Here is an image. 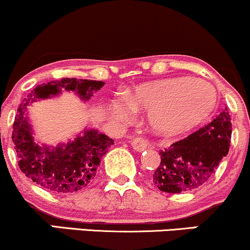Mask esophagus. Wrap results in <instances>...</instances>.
<instances>
[{
	"label": "esophagus",
	"instance_id": "34e87169",
	"mask_svg": "<svg viewBox=\"0 0 250 250\" xmlns=\"http://www.w3.org/2000/svg\"><path fill=\"white\" fill-rule=\"evenodd\" d=\"M130 145L136 151H143L148 148L147 140H145L143 137H135L130 141Z\"/></svg>",
	"mask_w": 250,
	"mask_h": 250
}]
</instances>
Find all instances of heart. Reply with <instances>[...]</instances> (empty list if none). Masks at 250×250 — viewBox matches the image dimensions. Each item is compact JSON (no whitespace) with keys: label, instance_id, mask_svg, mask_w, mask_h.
<instances>
[{"label":"heart","instance_id":"b5f03b06","mask_svg":"<svg viewBox=\"0 0 250 250\" xmlns=\"http://www.w3.org/2000/svg\"><path fill=\"white\" fill-rule=\"evenodd\" d=\"M217 104L216 90L210 83L174 77L139 85L130 100H116L111 114L125 119L133 105L147 109V121L155 133L173 135L190 130L211 115Z\"/></svg>","mask_w":250,"mask_h":250}]
</instances>
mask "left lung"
<instances>
[{"mask_svg": "<svg viewBox=\"0 0 250 250\" xmlns=\"http://www.w3.org/2000/svg\"><path fill=\"white\" fill-rule=\"evenodd\" d=\"M230 120L225 108L209 125L160 150L161 163L153 175L154 185L169 194L193 190L205 185L229 151Z\"/></svg>", "mask_w": 250, "mask_h": 250, "instance_id": "8db88e82", "label": "left lung"}]
</instances>
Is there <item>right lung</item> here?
I'll list each match as a JSON object with an SVG mask.
<instances>
[{"label": "right lung", "mask_w": 250, "mask_h": 250, "mask_svg": "<svg viewBox=\"0 0 250 250\" xmlns=\"http://www.w3.org/2000/svg\"><path fill=\"white\" fill-rule=\"evenodd\" d=\"M104 82L65 79L39 84L20 104L13 125V142L19 157V167L25 176L47 190L71 194L82 190L95 179L102 156L114 140L97 129L85 128L74 140L56 146L35 141L30 117L25 113L30 103L55 97L62 90L74 91L81 101L90 100Z\"/></svg>", "instance_id": "right-lung-1"}]
</instances>
